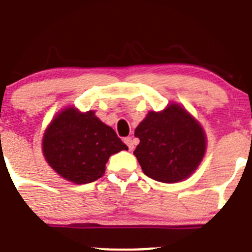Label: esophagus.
Segmentation results:
<instances>
[{"mask_svg": "<svg viewBox=\"0 0 252 252\" xmlns=\"http://www.w3.org/2000/svg\"><path fill=\"white\" fill-rule=\"evenodd\" d=\"M124 142H126V146H128V148L129 150H133L134 148V141H133V139H131V137H126V139H124Z\"/></svg>", "mask_w": 252, "mask_h": 252, "instance_id": "1", "label": "esophagus"}]
</instances>
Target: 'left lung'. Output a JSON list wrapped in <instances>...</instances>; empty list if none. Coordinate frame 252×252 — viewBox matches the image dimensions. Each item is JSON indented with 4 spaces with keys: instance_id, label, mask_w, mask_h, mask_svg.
Listing matches in <instances>:
<instances>
[{
    "instance_id": "8db88e82",
    "label": "left lung",
    "mask_w": 252,
    "mask_h": 252,
    "mask_svg": "<svg viewBox=\"0 0 252 252\" xmlns=\"http://www.w3.org/2000/svg\"><path fill=\"white\" fill-rule=\"evenodd\" d=\"M140 144L134 151L142 171L156 181L173 184L195 171L205 155L202 126L177 104L148 112L135 129Z\"/></svg>"
}]
</instances>
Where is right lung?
<instances>
[{"label":"right lung","instance_id":"right-lung-1","mask_svg":"<svg viewBox=\"0 0 252 252\" xmlns=\"http://www.w3.org/2000/svg\"><path fill=\"white\" fill-rule=\"evenodd\" d=\"M42 150L46 160L60 176L82 185L100 179L110 156L128 147L94 111L79 112L75 107H67L50 122Z\"/></svg>","mask_w":252,"mask_h":252}]
</instances>
